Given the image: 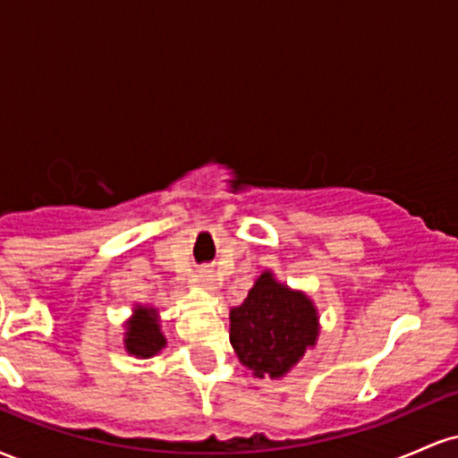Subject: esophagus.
Returning a JSON list of instances; mask_svg holds the SVG:
<instances>
[{"label": "esophagus", "mask_w": 458, "mask_h": 458, "mask_svg": "<svg viewBox=\"0 0 458 458\" xmlns=\"http://www.w3.org/2000/svg\"><path fill=\"white\" fill-rule=\"evenodd\" d=\"M198 280L204 288H207V291H211V293L217 291V280H215L213 271L208 269V267H202V269L198 271Z\"/></svg>", "instance_id": "1"}]
</instances>
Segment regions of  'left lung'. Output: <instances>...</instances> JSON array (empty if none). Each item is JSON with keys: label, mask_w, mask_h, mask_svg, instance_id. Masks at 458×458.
<instances>
[{"label": "left lung", "mask_w": 458, "mask_h": 458, "mask_svg": "<svg viewBox=\"0 0 458 458\" xmlns=\"http://www.w3.org/2000/svg\"><path fill=\"white\" fill-rule=\"evenodd\" d=\"M318 310L303 291L262 271L239 306L230 308V344L256 379H282L317 346Z\"/></svg>", "instance_id": "obj_1"}]
</instances>
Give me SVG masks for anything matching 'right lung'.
<instances>
[{"label":"right lung","mask_w":458,"mask_h":458,"mask_svg":"<svg viewBox=\"0 0 458 458\" xmlns=\"http://www.w3.org/2000/svg\"><path fill=\"white\" fill-rule=\"evenodd\" d=\"M124 351L138 360L161 353L167 346V338L161 329L159 310L150 303H135L133 314L124 320Z\"/></svg>","instance_id":"1"}]
</instances>
